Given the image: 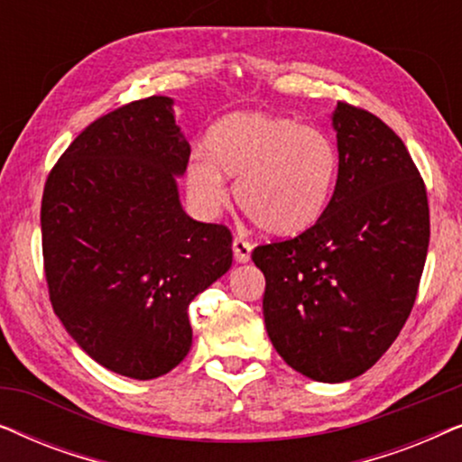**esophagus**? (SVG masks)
Masks as SVG:
<instances>
[{"label":"esophagus","mask_w":462,"mask_h":462,"mask_svg":"<svg viewBox=\"0 0 462 462\" xmlns=\"http://www.w3.org/2000/svg\"><path fill=\"white\" fill-rule=\"evenodd\" d=\"M250 254H252L250 242H245L242 237L233 239V256H236L237 263H248Z\"/></svg>","instance_id":"obj_1"}]
</instances>
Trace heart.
<instances>
[{"mask_svg":"<svg viewBox=\"0 0 462 462\" xmlns=\"http://www.w3.org/2000/svg\"><path fill=\"white\" fill-rule=\"evenodd\" d=\"M206 151L191 157L185 172L201 212L225 204V176L237 179L242 212L275 237L311 229L330 204L338 153L324 132L269 113H231L208 132Z\"/></svg>","mask_w":462,"mask_h":462,"instance_id":"b5f03b06","label":"heart"}]
</instances>
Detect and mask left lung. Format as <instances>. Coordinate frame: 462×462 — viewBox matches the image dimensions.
Masks as SVG:
<instances>
[{"mask_svg": "<svg viewBox=\"0 0 462 462\" xmlns=\"http://www.w3.org/2000/svg\"><path fill=\"white\" fill-rule=\"evenodd\" d=\"M338 176L326 212L286 242L258 245L264 328L290 368L319 383L370 370L412 311L429 248L427 191L402 138L338 103Z\"/></svg>", "mask_w": 462, "mask_h": 462, "instance_id": "left-lung-1", "label": "left lung"}]
</instances>
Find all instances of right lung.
<instances>
[{"label":"right lung","mask_w":462,"mask_h":462,"mask_svg":"<svg viewBox=\"0 0 462 462\" xmlns=\"http://www.w3.org/2000/svg\"><path fill=\"white\" fill-rule=\"evenodd\" d=\"M174 100L149 97L88 125L50 172L43 267L54 313L116 374L151 381L193 343L189 302L231 269V231L182 210L191 147Z\"/></svg>","instance_id":"obj_1"}]
</instances>
